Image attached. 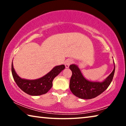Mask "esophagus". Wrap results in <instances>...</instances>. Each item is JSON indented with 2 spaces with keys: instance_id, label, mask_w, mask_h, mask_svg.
Listing matches in <instances>:
<instances>
[{
  "instance_id": "34e87169",
  "label": "esophagus",
  "mask_w": 126,
  "mask_h": 126,
  "mask_svg": "<svg viewBox=\"0 0 126 126\" xmlns=\"http://www.w3.org/2000/svg\"><path fill=\"white\" fill-rule=\"evenodd\" d=\"M73 61L71 59H67L66 61H65V67H66V68H68L69 67L70 65L71 64V63H73Z\"/></svg>"
}]
</instances>
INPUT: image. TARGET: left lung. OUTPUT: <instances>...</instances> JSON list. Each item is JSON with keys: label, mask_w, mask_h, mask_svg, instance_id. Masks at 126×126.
<instances>
[{"label": "left lung", "mask_w": 126, "mask_h": 126, "mask_svg": "<svg viewBox=\"0 0 126 126\" xmlns=\"http://www.w3.org/2000/svg\"><path fill=\"white\" fill-rule=\"evenodd\" d=\"M69 68L72 72L69 83L71 92L74 95L80 99H91L102 94L109 87L114 75L115 66L114 65V69L109 76L101 82H92L86 80L76 65H70Z\"/></svg>", "instance_id": "left-lung-1"}]
</instances>
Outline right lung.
<instances>
[{
  "label": "right lung",
  "mask_w": 126,
  "mask_h": 126,
  "mask_svg": "<svg viewBox=\"0 0 126 126\" xmlns=\"http://www.w3.org/2000/svg\"><path fill=\"white\" fill-rule=\"evenodd\" d=\"M64 65L55 66L50 72L40 79L30 80L21 79L15 72L11 65V72L13 78L17 85L27 94L32 96H39L45 94L52 87L53 80L62 70L65 69Z\"/></svg>",
  "instance_id": "obj_1"
}]
</instances>
